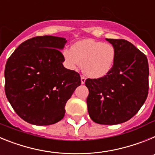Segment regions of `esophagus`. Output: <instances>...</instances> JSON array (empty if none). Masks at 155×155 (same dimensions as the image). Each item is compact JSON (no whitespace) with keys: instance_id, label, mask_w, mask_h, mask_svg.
<instances>
[{"instance_id":"34e87169","label":"esophagus","mask_w":155,"mask_h":155,"mask_svg":"<svg viewBox=\"0 0 155 155\" xmlns=\"http://www.w3.org/2000/svg\"><path fill=\"white\" fill-rule=\"evenodd\" d=\"M85 81H86V78H84V76H81V84H84V83H85Z\"/></svg>"}]
</instances>
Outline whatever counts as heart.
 Returning <instances> with one entry per match:
<instances>
[{"instance_id":"obj_1","label":"heart","mask_w":155,"mask_h":155,"mask_svg":"<svg viewBox=\"0 0 155 155\" xmlns=\"http://www.w3.org/2000/svg\"><path fill=\"white\" fill-rule=\"evenodd\" d=\"M63 56L69 69L76 71L82 64L83 72L87 77L99 79L107 76L113 70L116 50L109 42L86 39L74 42L71 50H64Z\"/></svg>"}]
</instances>
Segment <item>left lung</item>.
<instances>
[{
  "label": "left lung",
  "instance_id": "8db88e82",
  "mask_svg": "<svg viewBox=\"0 0 155 155\" xmlns=\"http://www.w3.org/2000/svg\"><path fill=\"white\" fill-rule=\"evenodd\" d=\"M105 39L116 48V62L107 76L85 81L87 112L96 124L116 125L130 120L147 99L148 62L131 42Z\"/></svg>",
  "mask_w": 155,
  "mask_h": 155
}]
</instances>
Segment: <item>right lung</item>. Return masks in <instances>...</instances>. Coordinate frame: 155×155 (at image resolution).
<instances>
[{"instance_id": "obj_1", "label": "right lung", "mask_w": 155, "mask_h": 155, "mask_svg": "<svg viewBox=\"0 0 155 155\" xmlns=\"http://www.w3.org/2000/svg\"><path fill=\"white\" fill-rule=\"evenodd\" d=\"M66 43L62 37H34L19 45L7 61V98L28 124L47 126L61 121L68 100L81 85L79 74L63 65L60 50Z\"/></svg>"}]
</instances>
